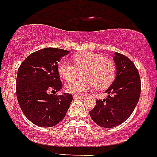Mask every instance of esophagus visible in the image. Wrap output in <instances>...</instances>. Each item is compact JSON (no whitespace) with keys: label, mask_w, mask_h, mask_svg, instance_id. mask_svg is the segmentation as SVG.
<instances>
[{"label":"esophagus","mask_w":157,"mask_h":157,"mask_svg":"<svg viewBox=\"0 0 157 157\" xmlns=\"http://www.w3.org/2000/svg\"><path fill=\"white\" fill-rule=\"evenodd\" d=\"M85 96L83 95H77V94H74L73 98L74 99H81V98H84Z\"/></svg>","instance_id":"1"}]
</instances>
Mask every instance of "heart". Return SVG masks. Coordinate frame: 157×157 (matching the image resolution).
<instances>
[{
	"label": "heart",
	"instance_id": "heart-1",
	"mask_svg": "<svg viewBox=\"0 0 157 157\" xmlns=\"http://www.w3.org/2000/svg\"><path fill=\"white\" fill-rule=\"evenodd\" d=\"M74 65L66 60L58 64L59 76L65 81H72L81 71V80L69 82L65 86L67 93L82 95L94 87L107 88L113 82L117 72L114 62L106 59L103 54L83 52L72 57Z\"/></svg>",
	"mask_w": 157,
	"mask_h": 157
}]
</instances>
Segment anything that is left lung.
Segmentation results:
<instances>
[{
	"mask_svg": "<svg viewBox=\"0 0 157 157\" xmlns=\"http://www.w3.org/2000/svg\"><path fill=\"white\" fill-rule=\"evenodd\" d=\"M117 75L106 90L109 95L97 99L90 112L91 118L103 128H113L125 121L134 112L141 93V81L138 69L126 56L115 52L113 57Z\"/></svg>",
	"mask_w": 157,
	"mask_h": 157,
	"instance_id": "1",
	"label": "left lung"
}]
</instances>
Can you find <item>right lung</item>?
<instances>
[{
	"label": "right lung",
	"mask_w": 157,
	"mask_h": 157,
	"mask_svg": "<svg viewBox=\"0 0 157 157\" xmlns=\"http://www.w3.org/2000/svg\"><path fill=\"white\" fill-rule=\"evenodd\" d=\"M68 50L45 48L31 54L18 67L16 80L17 99L23 114L40 127H52L66 116L72 95L50 94L63 86L58 63Z\"/></svg>",
	"instance_id": "add662e5"
}]
</instances>
